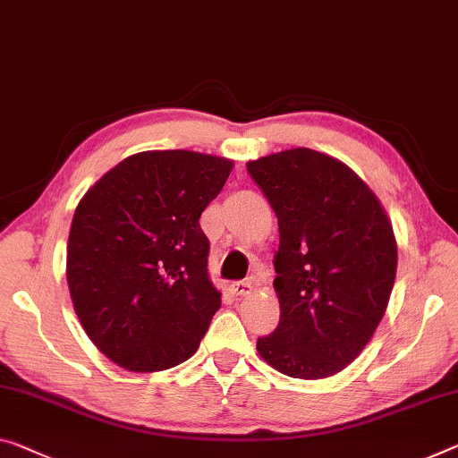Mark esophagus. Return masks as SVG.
Segmentation results:
<instances>
[{
	"label": "esophagus",
	"instance_id": "obj_1",
	"mask_svg": "<svg viewBox=\"0 0 458 458\" xmlns=\"http://www.w3.org/2000/svg\"><path fill=\"white\" fill-rule=\"evenodd\" d=\"M253 286L250 283H245V280H239V283H233L231 284V293L235 294V297H248V294H251Z\"/></svg>",
	"mask_w": 458,
	"mask_h": 458
}]
</instances>
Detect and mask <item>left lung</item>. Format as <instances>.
Here are the masks:
<instances>
[{
	"mask_svg": "<svg viewBox=\"0 0 458 458\" xmlns=\"http://www.w3.org/2000/svg\"><path fill=\"white\" fill-rule=\"evenodd\" d=\"M248 172L280 231V323L256 348L286 377H332L360 354L389 305L397 272L393 225L364 180L326 153L286 149L248 161Z\"/></svg>",
	"mask_w": 458,
	"mask_h": 458,
	"instance_id": "obj_1",
	"label": "left lung"
}]
</instances>
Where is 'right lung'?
<instances>
[{"mask_svg": "<svg viewBox=\"0 0 458 458\" xmlns=\"http://www.w3.org/2000/svg\"><path fill=\"white\" fill-rule=\"evenodd\" d=\"M231 170L207 153H135L77 205L69 293L89 340L118 367L165 370L199 350L221 307L199 219Z\"/></svg>", "mask_w": 458, "mask_h": 458, "instance_id": "add662e5", "label": "right lung"}]
</instances>
